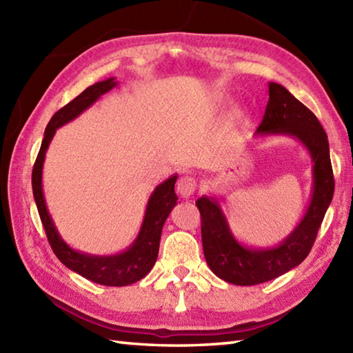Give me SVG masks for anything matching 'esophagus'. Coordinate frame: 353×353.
Returning a JSON list of instances; mask_svg holds the SVG:
<instances>
[{"label": "esophagus", "instance_id": "34e87169", "mask_svg": "<svg viewBox=\"0 0 353 353\" xmlns=\"http://www.w3.org/2000/svg\"><path fill=\"white\" fill-rule=\"evenodd\" d=\"M196 190H197V182H196V179H194V177L183 176V177L179 179L177 192L181 194V197L188 199V197L192 196L194 191H196Z\"/></svg>", "mask_w": 353, "mask_h": 353}]
</instances>
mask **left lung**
Masks as SVG:
<instances>
[{
    "label": "left lung",
    "instance_id": "left-lung-1",
    "mask_svg": "<svg viewBox=\"0 0 353 353\" xmlns=\"http://www.w3.org/2000/svg\"><path fill=\"white\" fill-rule=\"evenodd\" d=\"M268 103L254 138L290 137L301 142L312 161V191L303 216L279 244L258 247L238 241L219 199L201 196V241L209 268L234 285H256L279 277L308 256L334 196V174L327 134L317 117L288 89L270 81Z\"/></svg>",
    "mask_w": 353,
    "mask_h": 353
}]
</instances>
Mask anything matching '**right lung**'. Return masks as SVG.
<instances>
[{
  "instance_id": "right-lung-1",
  "label": "right lung",
  "mask_w": 353,
  "mask_h": 353,
  "mask_svg": "<svg viewBox=\"0 0 353 353\" xmlns=\"http://www.w3.org/2000/svg\"><path fill=\"white\" fill-rule=\"evenodd\" d=\"M117 85L118 81L115 77L99 81V83L86 88L76 99L52 115L47 129H45L42 145L32 172V186L37 212H39L52 252L56 253L59 261L65 267L72 270L74 273L83 276L95 283L108 285V287H125V285L138 282L153 268L157 253H159L163 223L168 219L172 208L177 205V196L174 192L177 174H172L167 181L157 185L153 192L150 194L141 229L137 238L133 239V243L125 250L115 254H92L72 249L59 234L56 224L48 212L47 201H45L42 170L45 154H47L50 142L59 127L76 119L88 108H91L101 95L109 92Z\"/></svg>"
}]
</instances>
